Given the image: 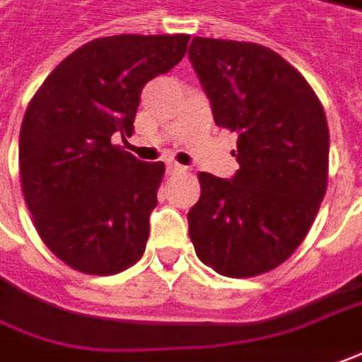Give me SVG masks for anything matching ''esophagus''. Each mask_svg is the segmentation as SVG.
I'll return each mask as SVG.
<instances>
[{
  "instance_id": "34e87169",
  "label": "esophagus",
  "mask_w": 362,
  "mask_h": 362,
  "mask_svg": "<svg viewBox=\"0 0 362 362\" xmlns=\"http://www.w3.org/2000/svg\"><path fill=\"white\" fill-rule=\"evenodd\" d=\"M186 170H188V168L178 164V162H168V164H166V172H168V174H182V172Z\"/></svg>"
}]
</instances>
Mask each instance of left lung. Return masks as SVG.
<instances>
[{"instance_id": "1", "label": "left lung", "mask_w": 362, "mask_h": 362, "mask_svg": "<svg viewBox=\"0 0 362 362\" xmlns=\"http://www.w3.org/2000/svg\"><path fill=\"white\" fill-rule=\"evenodd\" d=\"M188 57L220 129L238 134L232 178L200 172L188 232L202 264L253 277L299 247L327 190L329 127L303 75L257 43L194 37Z\"/></svg>"}]
</instances>
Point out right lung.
I'll return each instance as SVG.
<instances>
[{"mask_svg":"<svg viewBox=\"0 0 362 362\" xmlns=\"http://www.w3.org/2000/svg\"><path fill=\"white\" fill-rule=\"evenodd\" d=\"M190 35H112L78 47L31 98L19 174L41 240L73 269L124 272L142 257L164 162H142L130 139L144 85L178 65Z\"/></svg>","mask_w":362,"mask_h":362,"instance_id":"right-lung-1","label":"right lung"}]
</instances>
